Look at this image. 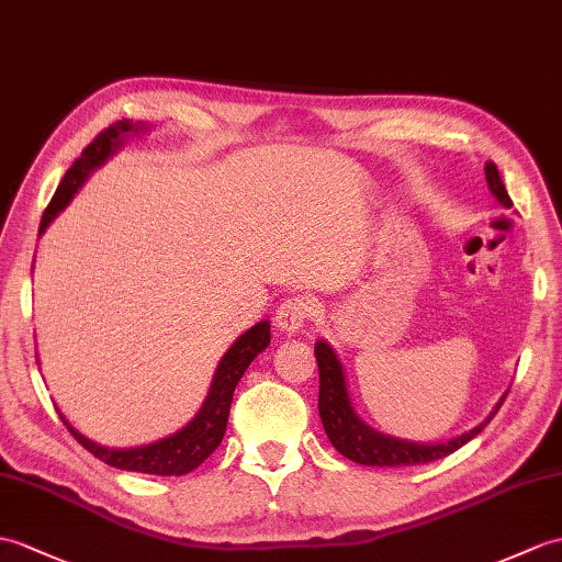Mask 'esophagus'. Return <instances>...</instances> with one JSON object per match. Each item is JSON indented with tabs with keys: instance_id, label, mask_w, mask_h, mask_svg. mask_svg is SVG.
Returning a JSON list of instances; mask_svg holds the SVG:
<instances>
[{
	"instance_id": "esophagus-1",
	"label": "esophagus",
	"mask_w": 562,
	"mask_h": 562,
	"mask_svg": "<svg viewBox=\"0 0 562 562\" xmlns=\"http://www.w3.org/2000/svg\"><path fill=\"white\" fill-rule=\"evenodd\" d=\"M311 316H313L311 299L292 296V299H284V302L280 304V308L276 313V325H278V330H282L286 335H294L304 328Z\"/></svg>"
}]
</instances>
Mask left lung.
Returning <instances> with one entry per match:
<instances>
[{
    "instance_id": "left-lung-1",
    "label": "left lung",
    "mask_w": 562,
    "mask_h": 562,
    "mask_svg": "<svg viewBox=\"0 0 562 562\" xmlns=\"http://www.w3.org/2000/svg\"><path fill=\"white\" fill-rule=\"evenodd\" d=\"M486 181L491 193L498 199L503 207H510L513 201L505 191V184L501 179L498 167L493 162H486ZM316 361H318V375H321V393H318V412L325 434H328L333 448L345 454L347 460L367 467H409V464H426L436 462L446 454L460 450L464 442L479 436L486 424L493 419L495 412L501 409L503 400L495 404L493 412L486 416L484 422L474 426L467 434L452 438L448 442H414L395 436H385L381 430H375L367 422L361 419L359 412L351 404L349 390H347V375L342 369V361L337 357V351L328 340H318L316 347Z\"/></svg>"
}]
</instances>
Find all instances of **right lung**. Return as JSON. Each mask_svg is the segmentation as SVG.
<instances>
[{"label":"right lung","mask_w":562,"mask_h":562,"mask_svg":"<svg viewBox=\"0 0 562 562\" xmlns=\"http://www.w3.org/2000/svg\"><path fill=\"white\" fill-rule=\"evenodd\" d=\"M148 132H150L148 124L124 120V122H114L112 126L104 128L100 136H95V140L81 153V158L67 169L61 184L57 187L55 195H52V201L43 213L37 237H41V234L49 227V222L71 203L76 191L83 187V181L90 177V172H95L100 165L108 162L112 155L124 146V140L128 136H143ZM268 345H270V321H260L254 325V328L239 335L237 340H234V345L225 351V357L220 359L211 390H207L201 409L195 412L193 419L187 426H181L177 434L153 440L148 446H136V448L100 446V442L86 438L81 430H76L59 409L57 412L61 416L64 426L71 430V436L81 442L90 454H95L98 460L108 462L110 467L124 469V472H140V474H155V476H184L211 458L215 448L222 442V438H225L234 387H237V383L241 381V375L246 369H249V363Z\"/></svg>","instance_id":"right-lung-1"}]
</instances>
